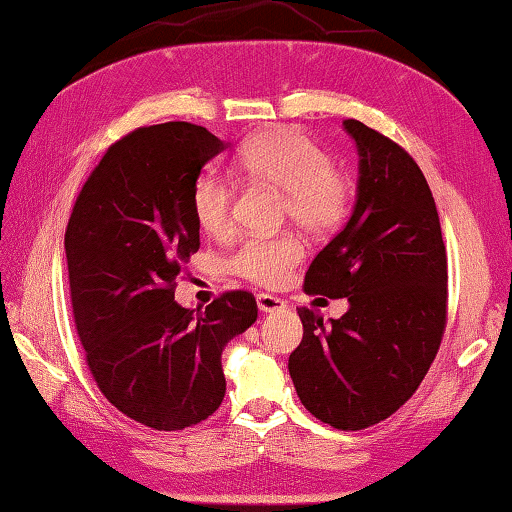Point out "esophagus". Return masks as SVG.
Returning a JSON list of instances; mask_svg holds the SVG:
<instances>
[{"mask_svg":"<svg viewBox=\"0 0 512 512\" xmlns=\"http://www.w3.org/2000/svg\"><path fill=\"white\" fill-rule=\"evenodd\" d=\"M256 303H258V310H261V312L285 310V301L279 299V297H274V294H267V292L256 294Z\"/></svg>","mask_w":512,"mask_h":512,"instance_id":"obj_1","label":"esophagus"}]
</instances>
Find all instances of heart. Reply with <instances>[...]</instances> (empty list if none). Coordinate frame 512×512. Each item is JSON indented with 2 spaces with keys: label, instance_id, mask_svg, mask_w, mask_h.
<instances>
[{
  "label": "heart",
  "instance_id": "heart-1",
  "mask_svg": "<svg viewBox=\"0 0 512 512\" xmlns=\"http://www.w3.org/2000/svg\"><path fill=\"white\" fill-rule=\"evenodd\" d=\"M238 168L247 177L283 193L285 215L312 233H328L344 222L353 200V184L333 166L328 152L308 134L276 128L242 143ZM193 218L211 236L231 229L233 182L227 175L206 170L195 179L191 193ZM303 256L294 236L249 238L231 256V270L258 285H279L288 279Z\"/></svg>",
  "mask_w": 512,
  "mask_h": 512
}]
</instances>
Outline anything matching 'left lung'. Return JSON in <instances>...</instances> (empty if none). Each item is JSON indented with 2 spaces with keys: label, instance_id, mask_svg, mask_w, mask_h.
Instances as JSON below:
<instances>
[{
  "label": "left lung",
  "instance_id": "left-lung-1",
  "mask_svg": "<svg viewBox=\"0 0 512 512\" xmlns=\"http://www.w3.org/2000/svg\"><path fill=\"white\" fill-rule=\"evenodd\" d=\"M360 155L346 227L306 272V292L348 299L339 319L299 308L303 339L288 369L312 416L364 429L414 396L441 346L447 256L423 170L398 143L344 121Z\"/></svg>",
  "mask_w": 512,
  "mask_h": 512
}]
</instances>
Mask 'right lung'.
<instances>
[{"mask_svg":"<svg viewBox=\"0 0 512 512\" xmlns=\"http://www.w3.org/2000/svg\"><path fill=\"white\" fill-rule=\"evenodd\" d=\"M227 146L186 121L134 130L107 148L67 224L71 306L89 371L116 409L159 432L220 407L224 346L258 317L242 290L204 310L175 301L177 274L200 249L193 184Z\"/></svg>","mask_w":512,"mask_h":512,"instance_id":"1","label":"right lung"}]
</instances>
